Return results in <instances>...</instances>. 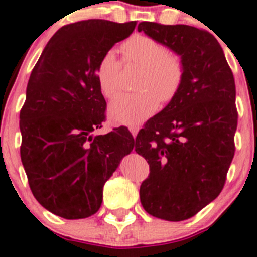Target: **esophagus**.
I'll use <instances>...</instances> for the list:
<instances>
[{"instance_id":"esophagus-1","label":"esophagus","mask_w":257,"mask_h":257,"mask_svg":"<svg viewBox=\"0 0 257 257\" xmlns=\"http://www.w3.org/2000/svg\"><path fill=\"white\" fill-rule=\"evenodd\" d=\"M138 131H140V128H138V126H129V132H131L132 133V136L134 137V138H136V136H137V133H138Z\"/></svg>"}]
</instances>
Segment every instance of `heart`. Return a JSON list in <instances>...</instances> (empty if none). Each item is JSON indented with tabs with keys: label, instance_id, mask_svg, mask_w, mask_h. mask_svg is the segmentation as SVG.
<instances>
[{
	"label": "heart",
	"instance_id": "b5f03b06",
	"mask_svg": "<svg viewBox=\"0 0 257 257\" xmlns=\"http://www.w3.org/2000/svg\"><path fill=\"white\" fill-rule=\"evenodd\" d=\"M126 61L145 68L137 83L136 93H121L109 106L111 121L124 125H137L150 117L158 107V100L169 102L183 85V59L151 37L134 35L123 45ZM121 62L114 50H109L96 66V78L105 97L116 95L120 85Z\"/></svg>",
	"mask_w": 257,
	"mask_h": 257
}]
</instances>
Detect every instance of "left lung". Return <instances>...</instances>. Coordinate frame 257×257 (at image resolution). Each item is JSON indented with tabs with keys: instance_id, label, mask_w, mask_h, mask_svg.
I'll list each match as a JSON object with an SVG mask.
<instances>
[{
	"instance_id": "1",
	"label": "left lung",
	"mask_w": 257,
	"mask_h": 257,
	"mask_svg": "<svg viewBox=\"0 0 257 257\" xmlns=\"http://www.w3.org/2000/svg\"><path fill=\"white\" fill-rule=\"evenodd\" d=\"M138 31L183 59V85L136 138L150 165L140 189L148 214L170 222L195 215L222 191L234 156L236 85L218 40L189 25L143 21Z\"/></svg>"
}]
</instances>
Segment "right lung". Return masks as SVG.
<instances>
[{
  "mask_svg": "<svg viewBox=\"0 0 257 257\" xmlns=\"http://www.w3.org/2000/svg\"><path fill=\"white\" fill-rule=\"evenodd\" d=\"M136 21H78L59 29L33 68L20 111L21 162L31 193L53 214L82 219L102 203V188L134 147L125 126L92 136L106 101L96 66Z\"/></svg>",
  "mask_w": 257,
  "mask_h": 257,
  "instance_id": "right-lung-1",
  "label": "right lung"
}]
</instances>
